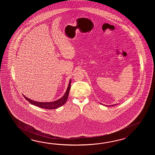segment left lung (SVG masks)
<instances>
[{
	"label": "left lung",
	"instance_id": "1",
	"mask_svg": "<svg viewBox=\"0 0 155 155\" xmlns=\"http://www.w3.org/2000/svg\"><path fill=\"white\" fill-rule=\"evenodd\" d=\"M114 105H111V106H114Z\"/></svg>",
	"mask_w": 155,
	"mask_h": 155
}]
</instances>
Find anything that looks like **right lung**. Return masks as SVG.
I'll use <instances>...</instances> for the list:
<instances>
[{
  "instance_id": "obj_1",
  "label": "right lung",
  "mask_w": 155,
  "mask_h": 155,
  "mask_svg": "<svg viewBox=\"0 0 155 155\" xmlns=\"http://www.w3.org/2000/svg\"><path fill=\"white\" fill-rule=\"evenodd\" d=\"M71 80H70L69 84L68 87V89L66 90L65 94H64V95L61 99H59L56 101H53V102H36L35 101H33L27 98L25 96H24V98L26 99V100H28L29 102L31 104H33L34 105L38 106L41 108L45 109H55L59 107L60 106H63L64 104H65V102L67 101V99L68 98V96H69V93L70 89V86H71Z\"/></svg>"
}]
</instances>
